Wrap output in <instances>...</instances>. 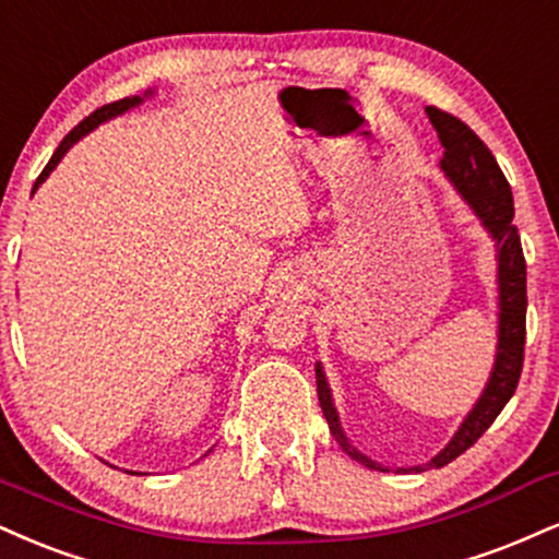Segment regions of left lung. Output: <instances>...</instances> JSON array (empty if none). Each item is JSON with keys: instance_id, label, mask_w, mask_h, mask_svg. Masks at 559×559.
<instances>
[{"instance_id": "obj_1", "label": "left lung", "mask_w": 559, "mask_h": 559, "mask_svg": "<svg viewBox=\"0 0 559 559\" xmlns=\"http://www.w3.org/2000/svg\"><path fill=\"white\" fill-rule=\"evenodd\" d=\"M427 117L437 134H440L442 147H445L440 158V171L455 187L463 203L472 207V213L481 221V226L487 228L497 247V352L487 385H484L472 412L466 414V419L461 421V427L455 429V435L450 437L448 445L421 466L399 468V472L406 474L448 466L450 461L459 459L463 450L472 448L487 432L497 414L513 399L523 367V344H526V260H523L518 228L513 226V192H510L506 174L500 171L492 151L481 143L479 134L468 124H463L459 117L435 109V106H429ZM314 374H318V399L322 414H325L331 435L344 448V453L352 455L361 466L374 468V472H390L388 466L367 459L365 453H359L352 445L344 427H341L331 385H328L325 369H322L320 361L314 365Z\"/></svg>"}]
</instances>
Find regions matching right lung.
I'll use <instances>...</instances> for the list:
<instances>
[{"label":"right lung","mask_w":559,"mask_h":559,"mask_svg":"<svg viewBox=\"0 0 559 559\" xmlns=\"http://www.w3.org/2000/svg\"><path fill=\"white\" fill-rule=\"evenodd\" d=\"M153 96V91H145L143 93V96H130V98H122V100H114V104H106V106H100V109H96V111H93L91 114V117H85L83 119V122H80L78 127H75V130H72L70 134H67V138L62 140V143H59V147H57V151H53V156H51V160H49V164H46V169L41 171V177H38L36 179V185H33V192L31 194H36V190H38V187H41L44 185V181H46V177H49V174L53 171V169H57V164H59V160H62L64 158V153L67 151H70V147L72 145H75L78 143V140H83L85 138V134L87 132H93V130H96V127L98 124H104V122H109V119H114V117H119V114H124V111H130V109H134V106H140V104H143V100L145 98H151ZM127 474H134V472H127Z\"/></svg>","instance_id":"right-lung-1"}]
</instances>
